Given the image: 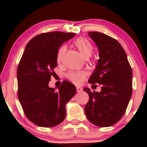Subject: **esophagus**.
I'll return each mask as SVG.
<instances>
[{
  "mask_svg": "<svg viewBox=\"0 0 147 147\" xmlns=\"http://www.w3.org/2000/svg\"><path fill=\"white\" fill-rule=\"evenodd\" d=\"M82 90H83V89H82L81 87H79V86H77V87H76V90H77L78 92H82Z\"/></svg>",
  "mask_w": 147,
  "mask_h": 147,
  "instance_id": "obj_1",
  "label": "esophagus"
}]
</instances>
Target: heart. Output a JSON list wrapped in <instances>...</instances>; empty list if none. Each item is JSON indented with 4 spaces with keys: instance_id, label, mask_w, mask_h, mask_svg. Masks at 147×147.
Instances as JSON below:
<instances>
[{
    "instance_id": "1",
    "label": "heart",
    "mask_w": 147,
    "mask_h": 147,
    "mask_svg": "<svg viewBox=\"0 0 147 147\" xmlns=\"http://www.w3.org/2000/svg\"><path fill=\"white\" fill-rule=\"evenodd\" d=\"M74 45L79 50L80 53L86 59L91 56L93 51V45L89 40L84 37L78 38L74 41ZM66 51V46L61 45L57 53V59L59 61L61 59L63 54ZM86 74L84 71H70L67 74V77L76 84H81L85 79Z\"/></svg>"
}]
</instances>
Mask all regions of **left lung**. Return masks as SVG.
Listing matches in <instances>:
<instances>
[{"label":"left lung","instance_id":"8db88e82","mask_svg":"<svg viewBox=\"0 0 147 147\" xmlns=\"http://www.w3.org/2000/svg\"><path fill=\"white\" fill-rule=\"evenodd\" d=\"M88 35L99 51L97 65L88 82L102 87L100 92L84 88L89 96L84 111L94 125L108 127L125 113L132 93V71L125 51L116 39L96 31Z\"/></svg>","mask_w":147,"mask_h":147}]
</instances>
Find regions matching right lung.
<instances>
[{
  "label": "right lung",
  "mask_w": 147,
  "mask_h": 147,
  "mask_svg": "<svg viewBox=\"0 0 147 147\" xmlns=\"http://www.w3.org/2000/svg\"><path fill=\"white\" fill-rule=\"evenodd\" d=\"M75 35L59 31L42 33L26 45L17 68L18 98L26 116L36 125L53 127L65 119V105L76 94V86L63 81L56 92L49 83L57 66L58 49Z\"/></svg>",
  "instance_id": "add662e5"
}]
</instances>
